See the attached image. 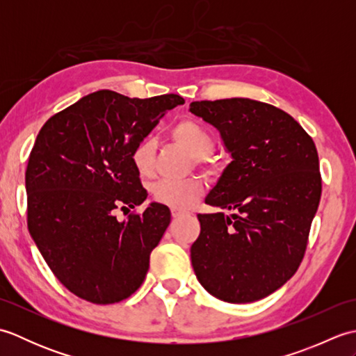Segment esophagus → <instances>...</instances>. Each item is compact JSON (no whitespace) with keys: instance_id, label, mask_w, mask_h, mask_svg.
I'll list each match as a JSON object with an SVG mask.
<instances>
[{"instance_id":"34e87169","label":"esophagus","mask_w":356,"mask_h":356,"mask_svg":"<svg viewBox=\"0 0 356 356\" xmlns=\"http://www.w3.org/2000/svg\"><path fill=\"white\" fill-rule=\"evenodd\" d=\"M171 214H172V217H174V218H179V217L185 216L184 211H179V209H172V211H171Z\"/></svg>"}]
</instances>
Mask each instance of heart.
Wrapping results in <instances>:
<instances>
[{
  "label": "heart",
  "mask_w": 356,
  "mask_h": 356,
  "mask_svg": "<svg viewBox=\"0 0 356 356\" xmlns=\"http://www.w3.org/2000/svg\"><path fill=\"white\" fill-rule=\"evenodd\" d=\"M171 134L172 139L180 147H184L195 159V162L208 172H217L220 170V163L217 159L209 156L214 143L213 136L202 124L193 119H184L172 127ZM131 162L140 176H151L154 170V142L151 139L140 140L133 149ZM151 193H153L156 202L162 205L184 211L195 205V202L200 199L203 194V184L195 177L185 180L161 179L151 188Z\"/></svg>",
  "instance_id": "1"
}]
</instances>
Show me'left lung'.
<instances>
[{
  "instance_id": "1",
  "label": "left lung",
  "mask_w": 356,
  "mask_h": 356,
  "mask_svg": "<svg viewBox=\"0 0 356 356\" xmlns=\"http://www.w3.org/2000/svg\"><path fill=\"white\" fill-rule=\"evenodd\" d=\"M190 111L220 133L232 157L205 203L236 211L197 216L195 277L228 303L261 300L303 260L321 197L315 143L286 111L248 97L191 102Z\"/></svg>"
}]
</instances>
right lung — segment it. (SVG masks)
I'll use <instances>...</instances> for the list:
<instances>
[{
  "instance_id": "obj_1",
  "label": "right lung",
  "mask_w": 356,
  "mask_h": 356,
  "mask_svg": "<svg viewBox=\"0 0 356 356\" xmlns=\"http://www.w3.org/2000/svg\"><path fill=\"white\" fill-rule=\"evenodd\" d=\"M182 104L179 95L138 99L99 90L51 116L36 136L26 171L29 232L55 277L79 298L118 303L145 278L170 209L153 202L122 222L115 211L145 202L131 153Z\"/></svg>"
}]
</instances>
